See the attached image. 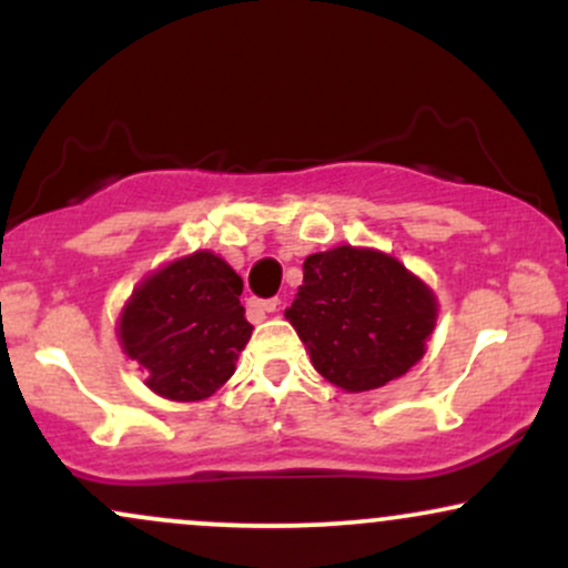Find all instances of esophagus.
<instances>
[{
	"label": "esophagus",
	"instance_id": "34e87169",
	"mask_svg": "<svg viewBox=\"0 0 568 568\" xmlns=\"http://www.w3.org/2000/svg\"><path fill=\"white\" fill-rule=\"evenodd\" d=\"M277 304H280L277 298H253V302H251V306L256 312H275Z\"/></svg>",
	"mask_w": 568,
	"mask_h": 568
}]
</instances>
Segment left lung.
I'll return each instance as SVG.
<instances>
[{"instance_id": "obj_1", "label": "left lung", "mask_w": 568, "mask_h": 568, "mask_svg": "<svg viewBox=\"0 0 568 568\" xmlns=\"http://www.w3.org/2000/svg\"><path fill=\"white\" fill-rule=\"evenodd\" d=\"M285 317L317 374L347 393H366L425 355L438 302L397 258L338 245L306 256L304 283Z\"/></svg>"}]
</instances>
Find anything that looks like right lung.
Listing matches in <instances>:
<instances>
[{
    "label": "right lung",
    "mask_w": 568,
    "mask_h": 568,
    "mask_svg": "<svg viewBox=\"0 0 568 568\" xmlns=\"http://www.w3.org/2000/svg\"><path fill=\"white\" fill-rule=\"evenodd\" d=\"M243 280L211 251L149 275L120 315L122 349L168 400H205L234 374L253 325L240 304Z\"/></svg>",
    "instance_id": "1"
}]
</instances>
